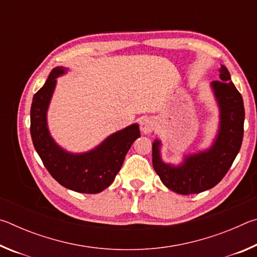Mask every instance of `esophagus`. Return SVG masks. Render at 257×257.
<instances>
[{"instance_id": "34e87169", "label": "esophagus", "mask_w": 257, "mask_h": 257, "mask_svg": "<svg viewBox=\"0 0 257 257\" xmlns=\"http://www.w3.org/2000/svg\"><path fill=\"white\" fill-rule=\"evenodd\" d=\"M141 129L144 134H151L155 129V121L151 118H145L141 122Z\"/></svg>"}]
</instances>
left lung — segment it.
<instances>
[{"instance_id":"obj_1","label":"left lung","mask_w":257,"mask_h":257,"mask_svg":"<svg viewBox=\"0 0 257 257\" xmlns=\"http://www.w3.org/2000/svg\"><path fill=\"white\" fill-rule=\"evenodd\" d=\"M220 80L212 81L220 106V130L210 150L187 156L179 167L165 164L160 158V141L152 146L153 168L169 189L181 195L198 194L222 180L240 150L245 108L240 93L232 84L225 67L219 69Z\"/></svg>"}]
</instances>
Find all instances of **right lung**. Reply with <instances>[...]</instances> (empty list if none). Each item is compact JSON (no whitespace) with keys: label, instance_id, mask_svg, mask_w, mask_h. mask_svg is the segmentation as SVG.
<instances>
[{"label":"right lung","instance_id":"right-lung-1","mask_svg":"<svg viewBox=\"0 0 257 257\" xmlns=\"http://www.w3.org/2000/svg\"><path fill=\"white\" fill-rule=\"evenodd\" d=\"M66 72L55 68L44 86L34 95L30 107V135L44 167L60 185L84 194H97L110 186L122 167L125 154L141 136L138 124L111 135L96 149L84 154H71L55 144L46 124V111L56 77Z\"/></svg>","mask_w":257,"mask_h":257}]
</instances>
